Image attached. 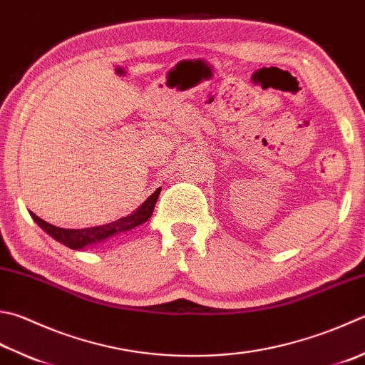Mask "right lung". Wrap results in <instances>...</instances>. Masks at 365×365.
Masks as SVG:
<instances>
[{
    "label": "right lung",
    "instance_id": "right-lung-1",
    "mask_svg": "<svg viewBox=\"0 0 365 365\" xmlns=\"http://www.w3.org/2000/svg\"><path fill=\"white\" fill-rule=\"evenodd\" d=\"M160 190H162V187L157 189L154 194L148 198V200H144L141 203L138 210H135L132 212V215L120 217V219H118V221L109 222L105 225L88 227V229H61V227H55L49 222L43 221V219L38 217L31 211H30V215L34 219V222H36L46 233H49L53 240H57L58 243L71 247V250H84V247H87V246L105 242L106 238H111L122 232L132 230V229H135V227H138V225L146 222L148 219L153 216L154 206H155L157 198H159V195H160Z\"/></svg>",
    "mask_w": 365,
    "mask_h": 365
}]
</instances>
